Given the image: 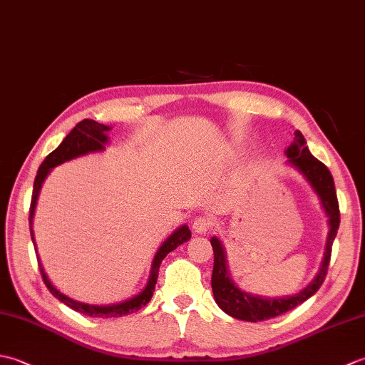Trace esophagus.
<instances>
[{
    "mask_svg": "<svg viewBox=\"0 0 365 365\" xmlns=\"http://www.w3.org/2000/svg\"><path fill=\"white\" fill-rule=\"evenodd\" d=\"M212 226L213 222L205 218V216H197L195 222H192V230H195L196 234H207V232L212 229Z\"/></svg>",
    "mask_w": 365,
    "mask_h": 365,
    "instance_id": "1",
    "label": "esophagus"
}]
</instances>
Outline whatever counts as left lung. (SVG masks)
<instances>
[{"mask_svg":"<svg viewBox=\"0 0 365 365\" xmlns=\"http://www.w3.org/2000/svg\"><path fill=\"white\" fill-rule=\"evenodd\" d=\"M285 155L289 157V163L297 169H299L304 177L307 178L317 195L320 196L322 204L329 216V235L327 243V252H324V259L322 263V268L319 274L315 276L314 281L309 284L304 290L293 294V297L287 298H262L254 297L246 292H242L230 279V274L226 265V254H224L222 245L216 237L210 240L215 262H213V274H212V289L215 294V301L224 312L238 320L246 322H262L274 319L277 315H282L285 312L292 311L301 302L309 299L312 294L320 289L324 282V277L328 274V267L331 260V251L332 243L337 235V229L340 224V210H339V200L337 192L334 187V180L329 169L323 165L322 161L317 160L314 155L309 152L306 145V139L302 136L299 130L294 131L293 143L289 149L285 150Z\"/></svg>","mask_w":365,"mask_h":365,"instance_id":"8db88e82","label":"left lung"}]
</instances>
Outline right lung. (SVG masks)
<instances>
[{
  "mask_svg": "<svg viewBox=\"0 0 365 365\" xmlns=\"http://www.w3.org/2000/svg\"><path fill=\"white\" fill-rule=\"evenodd\" d=\"M111 128L103 125V123H98L92 119H84L78 122L75 125V128L66 136L63 143L59 144L56 150H53L48 157L43 160L37 170L36 180H34V188H33V196H31V205H29V229H31V240L34 243V234H33V216H34V208H36V200L38 196V191H41L42 183L45 180V177L48 175L51 168L61 165V163L68 161L72 158L80 157V155H86L89 152H97V150H103L105 144L108 143V136L106 131H110ZM191 238V232L188 226H182L180 229H177L173 235H170L165 243L161 245L158 250L157 255H155L153 263H152V273L149 284H147L145 289L133 297L131 299H127L123 302H119V304H113V306H92V304H84V302H78L72 298L66 297V294L61 293L53 287V284L48 281L45 271L38 262V268H41V274L43 282L46 285V289L51 292L54 298H58L61 302H64L66 306H68L73 311L84 314L88 317H97V319H113V317H122L127 314H133L138 312L139 309L144 307L147 302L150 301L152 294L155 292V284H157V277H158V269H160V263L161 260L166 257V255L174 251L177 246H180L182 243L188 242ZM34 250H36V243H34Z\"/></svg>",
  "mask_w": 365,
  "mask_h": 365,
  "instance_id": "right-lung-1",
  "label": "right lung"
}]
</instances>
